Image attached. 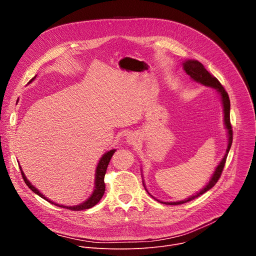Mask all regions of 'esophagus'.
Listing matches in <instances>:
<instances>
[{
  "label": "esophagus",
  "instance_id": "34e87169",
  "mask_svg": "<svg viewBox=\"0 0 256 256\" xmlns=\"http://www.w3.org/2000/svg\"><path fill=\"white\" fill-rule=\"evenodd\" d=\"M126 142H128V144H136V142H138V136H136V134H128V136H126Z\"/></svg>",
  "mask_w": 256,
  "mask_h": 256
}]
</instances>
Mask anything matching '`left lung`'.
Instances as JSON below:
<instances>
[{
  "label": "left lung",
  "mask_w": 256,
  "mask_h": 256,
  "mask_svg": "<svg viewBox=\"0 0 256 256\" xmlns=\"http://www.w3.org/2000/svg\"><path fill=\"white\" fill-rule=\"evenodd\" d=\"M182 68H184V70H186V74L190 77V79L196 83H200L204 86H206V87H210L212 89L216 90V92L220 95L221 97V101H222V105H223V114H224V124H225V128L227 130V136H228V146H227V149H226V153L224 155V157L222 158V160L220 161V163H218V165L216 167L212 177L210 178L208 184L200 190L196 194L190 196V198L184 200H178V202H162V200H159L157 198H155L149 192L148 190L146 188V186H144V181L142 179V184L146 188V190H147V192L152 196L154 198L155 200H157L158 202L164 204H184V202H190L196 198H198L200 196L204 194V192H206L208 190H210L216 184V181L218 180V178H220L221 174H222V171H223V168L225 166V163H226V159H227V156H228V153L230 151V148H231V144H232V140H233V132H232V126H231V124H230V99H229V96H228V93L225 91L224 87L221 85V83L218 81V79L216 77H214L212 75H210V72L204 68V66L198 62V60H186L182 62Z\"/></svg>",
  "instance_id": "obj_1"
}]
</instances>
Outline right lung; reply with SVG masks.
I'll return each instance as SVG.
<instances>
[{
	"mask_svg": "<svg viewBox=\"0 0 256 256\" xmlns=\"http://www.w3.org/2000/svg\"><path fill=\"white\" fill-rule=\"evenodd\" d=\"M36 78V76L34 78H32V80H30L29 83H31L34 79ZM116 149H112L110 151H108L106 153L103 154V156L100 158L98 164H97V167H96V170H95V180H94V190L92 192V194L85 200L83 202L82 204H77V206H64V204H56L52 200H48L44 194H42L38 188H34V186H32L31 182L26 178L24 172L22 171V168L20 166V170H21V173H22V176H23V179L25 181V184H27V186L38 196H40V198H42L44 200H48V202L54 204V206H60V208H68V210H87V208H90L92 206H94L96 204L99 202V200L102 198L103 194H104V192H105V184H104V176H105V173H106V169H107V166L109 164V161H110L112 155L116 153Z\"/></svg>",
	"mask_w": 256,
	"mask_h": 256,
	"instance_id": "obj_1",
	"label": "right lung"
}]
</instances>
